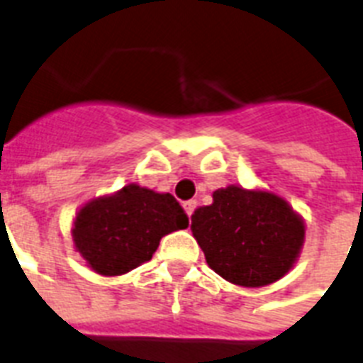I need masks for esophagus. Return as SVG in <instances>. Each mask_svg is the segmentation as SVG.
I'll return each mask as SVG.
<instances>
[{
	"label": "esophagus",
	"instance_id": "obj_1",
	"mask_svg": "<svg viewBox=\"0 0 363 363\" xmlns=\"http://www.w3.org/2000/svg\"><path fill=\"white\" fill-rule=\"evenodd\" d=\"M184 210L189 217L193 216V213H195V210H196V200H187V202H184Z\"/></svg>",
	"mask_w": 363,
	"mask_h": 363
}]
</instances>
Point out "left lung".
Segmentation results:
<instances>
[{
  "instance_id": "8db88e82",
  "label": "left lung",
  "mask_w": 363,
  "mask_h": 363,
  "mask_svg": "<svg viewBox=\"0 0 363 363\" xmlns=\"http://www.w3.org/2000/svg\"><path fill=\"white\" fill-rule=\"evenodd\" d=\"M191 221L208 266L240 286L269 285L289 274L306 238L286 200L238 185L213 191V202L195 210Z\"/></svg>"
}]
</instances>
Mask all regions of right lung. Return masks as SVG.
<instances>
[{
    "mask_svg": "<svg viewBox=\"0 0 363 363\" xmlns=\"http://www.w3.org/2000/svg\"><path fill=\"white\" fill-rule=\"evenodd\" d=\"M187 225L189 217L170 193L129 184L80 208L72 242L89 268L110 277L147 262L161 238Z\"/></svg>",
    "mask_w": 363,
    "mask_h": 363,
    "instance_id": "add662e5",
    "label": "right lung"
}]
</instances>
